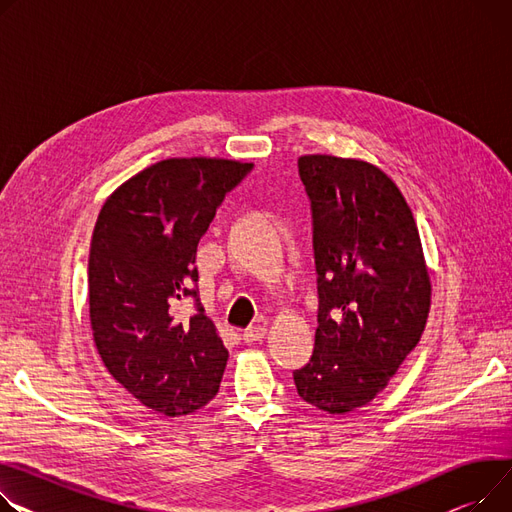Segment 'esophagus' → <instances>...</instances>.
Masks as SVG:
<instances>
[{"instance_id":"1","label":"esophagus","mask_w":512,"mask_h":512,"mask_svg":"<svg viewBox=\"0 0 512 512\" xmlns=\"http://www.w3.org/2000/svg\"><path fill=\"white\" fill-rule=\"evenodd\" d=\"M265 335V327L263 325H255V327H249L243 331V342L245 344H253V342H259V339Z\"/></svg>"}]
</instances>
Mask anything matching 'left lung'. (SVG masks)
Instances as JSON below:
<instances>
[{
    "instance_id": "8db88e82",
    "label": "left lung",
    "mask_w": 512,
    "mask_h": 512,
    "mask_svg": "<svg viewBox=\"0 0 512 512\" xmlns=\"http://www.w3.org/2000/svg\"><path fill=\"white\" fill-rule=\"evenodd\" d=\"M298 173L313 210L319 327L294 385L339 416L377 397L418 346L432 286L414 214L379 166L306 154Z\"/></svg>"
}]
</instances>
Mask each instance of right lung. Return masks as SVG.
<instances>
[{
    "instance_id": "1",
    "label": "right lung",
    "mask_w": 512,
    "mask_h": 512,
    "mask_svg": "<svg viewBox=\"0 0 512 512\" xmlns=\"http://www.w3.org/2000/svg\"><path fill=\"white\" fill-rule=\"evenodd\" d=\"M251 168L166 158L117 187L98 214L88 259L94 346L113 379L162 416L193 414L220 389L228 350L199 302L195 253ZM189 297L198 311L187 316Z\"/></svg>"
}]
</instances>
